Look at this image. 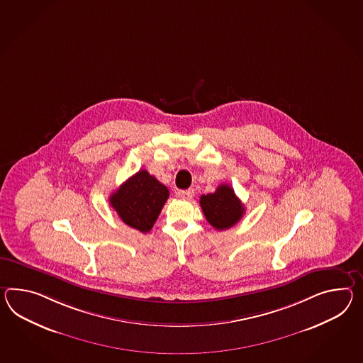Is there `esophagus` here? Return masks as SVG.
Instances as JSON below:
<instances>
[{
    "mask_svg": "<svg viewBox=\"0 0 363 363\" xmlns=\"http://www.w3.org/2000/svg\"><path fill=\"white\" fill-rule=\"evenodd\" d=\"M178 196H179V198H182V199H186V201H189V199H191V198L194 196V190H193V189H187V190H181V191H178Z\"/></svg>",
    "mask_w": 363,
    "mask_h": 363,
    "instance_id": "esophagus-1",
    "label": "esophagus"
}]
</instances>
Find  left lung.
Returning a JSON list of instances; mask_svg holds the SVG:
<instances>
[{
    "mask_svg": "<svg viewBox=\"0 0 363 363\" xmlns=\"http://www.w3.org/2000/svg\"><path fill=\"white\" fill-rule=\"evenodd\" d=\"M201 207L207 221L216 230H228L242 218L244 204L230 185H220L215 193L201 196Z\"/></svg>",
    "mask_w": 363,
    "mask_h": 363,
    "instance_id": "obj_1",
    "label": "left lung"
}]
</instances>
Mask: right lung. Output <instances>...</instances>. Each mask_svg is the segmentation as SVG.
Segmentation results:
<instances>
[{
    "mask_svg": "<svg viewBox=\"0 0 363 363\" xmlns=\"http://www.w3.org/2000/svg\"><path fill=\"white\" fill-rule=\"evenodd\" d=\"M168 198V187L143 169L110 195V204L127 225L147 233Z\"/></svg>",
    "mask_w": 363,
    "mask_h": 363,
    "instance_id": "right-lung-1",
    "label": "right lung"
}]
</instances>
